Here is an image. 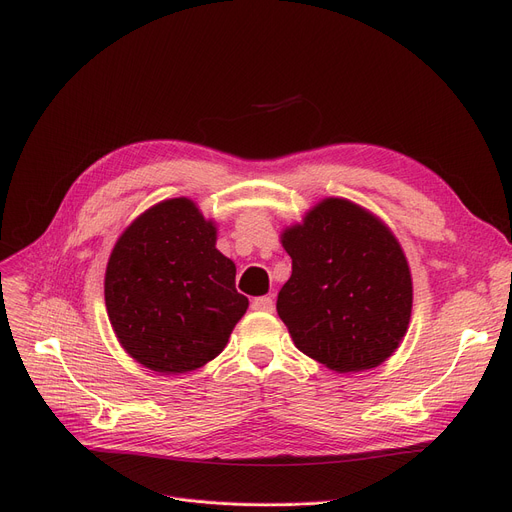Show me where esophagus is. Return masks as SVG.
I'll list each match as a JSON object with an SVG mask.
<instances>
[{
    "instance_id": "esophagus-1",
    "label": "esophagus",
    "mask_w": 512,
    "mask_h": 512,
    "mask_svg": "<svg viewBox=\"0 0 512 512\" xmlns=\"http://www.w3.org/2000/svg\"><path fill=\"white\" fill-rule=\"evenodd\" d=\"M251 309H253V311H267V313H272V311H274V301H272V297H257V299L251 301Z\"/></svg>"
}]
</instances>
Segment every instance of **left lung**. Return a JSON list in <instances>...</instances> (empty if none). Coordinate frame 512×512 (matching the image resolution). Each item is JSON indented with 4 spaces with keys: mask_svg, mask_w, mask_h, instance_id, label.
Listing matches in <instances>:
<instances>
[{
    "mask_svg": "<svg viewBox=\"0 0 512 512\" xmlns=\"http://www.w3.org/2000/svg\"><path fill=\"white\" fill-rule=\"evenodd\" d=\"M292 274L278 315L294 346L328 369L382 365L405 338L413 282L390 228L346 199L317 203L282 232Z\"/></svg>",
    "mask_w": 512,
    "mask_h": 512,
    "instance_id": "1",
    "label": "left lung"
}]
</instances>
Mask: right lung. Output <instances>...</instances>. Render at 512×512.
Returning a JSON list of instances; mask_svg holds the SVG:
<instances>
[{
    "label": "right lung",
    "mask_w": 512,
    "mask_h": 512,
    "mask_svg": "<svg viewBox=\"0 0 512 512\" xmlns=\"http://www.w3.org/2000/svg\"><path fill=\"white\" fill-rule=\"evenodd\" d=\"M215 224L191 199L141 213L105 270V307L124 351L157 373H186L218 357L249 301L236 265L215 249Z\"/></svg>",
    "instance_id": "obj_1"
}]
</instances>
